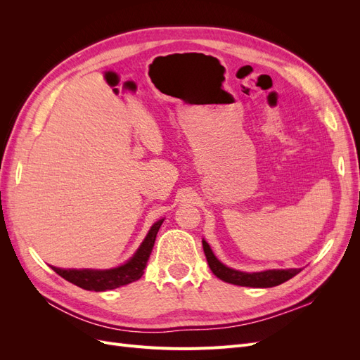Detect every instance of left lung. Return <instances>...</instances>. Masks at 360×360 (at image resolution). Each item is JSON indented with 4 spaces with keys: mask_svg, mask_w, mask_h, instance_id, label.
<instances>
[{
    "mask_svg": "<svg viewBox=\"0 0 360 360\" xmlns=\"http://www.w3.org/2000/svg\"><path fill=\"white\" fill-rule=\"evenodd\" d=\"M202 248H204L207 263H209V267L212 269L213 274L219 279L228 282V284H234L240 287H254V288H269V287H276L282 284V282L296 276L300 271V269H287V270L274 269V270L246 274V271L234 270L222 264L221 261L214 257L213 250L210 249L209 243L205 240H202Z\"/></svg>",
    "mask_w": 360,
    "mask_h": 360,
    "instance_id": "8db88e82",
    "label": "left lung"
}]
</instances>
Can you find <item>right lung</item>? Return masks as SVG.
<instances>
[{
	"instance_id": "1",
	"label": "right lung",
	"mask_w": 360,
	"mask_h": 360,
	"mask_svg": "<svg viewBox=\"0 0 360 360\" xmlns=\"http://www.w3.org/2000/svg\"><path fill=\"white\" fill-rule=\"evenodd\" d=\"M162 222L163 219L153 224V226L150 228L148 234L146 236L144 242L138 248L135 255L122 266L108 269V270L60 269L53 266H51V269L56 271V274H58L61 278L72 282V284L89 291H106V290H114L118 287L127 285L130 282H135L144 275V269L147 266L151 250H153L156 236Z\"/></svg>"
}]
</instances>
